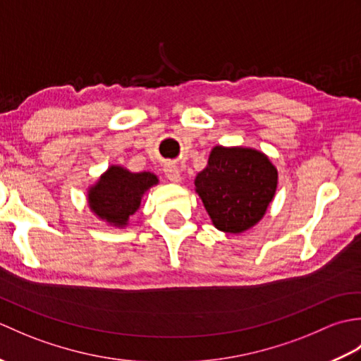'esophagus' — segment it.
Here are the masks:
<instances>
[{
    "instance_id": "34e87169",
    "label": "esophagus",
    "mask_w": 361,
    "mask_h": 361,
    "mask_svg": "<svg viewBox=\"0 0 361 361\" xmlns=\"http://www.w3.org/2000/svg\"><path fill=\"white\" fill-rule=\"evenodd\" d=\"M164 173L169 180H171L172 183H180L181 181V175H180V171L178 167H176L173 163L171 164H166L164 167Z\"/></svg>"
}]
</instances>
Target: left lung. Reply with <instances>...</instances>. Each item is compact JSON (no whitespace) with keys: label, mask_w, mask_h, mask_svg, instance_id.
Listing matches in <instances>:
<instances>
[{"label":"left lung","mask_w":361,"mask_h":361,"mask_svg":"<svg viewBox=\"0 0 361 361\" xmlns=\"http://www.w3.org/2000/svg\"><path fill=\"white\" fill-rule=\"evenodd\" d=\"M278 186V171L265 153L248 147L211 150L208 166L195 176V190L214 226L239 234L264 217Z\"/></svg>","instance_id":"8db88e82"}]
</instances>
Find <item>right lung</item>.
I'll use <instances>...</instances> for the list:
<instances>
[{
  "mask_svg": "<svg viewBox=\"0 0 361 361\" xmlns=\"http://www.w3.org/2000/svg\"><path fill=\"white\" fill-rule=\"evenodd\" d=\"M155 185H158V178L152 172L133 173L122 166H111L90 188V209L106 224L124 228L128 217L140 208L145 190Z\"/></svg>",
  "mask_w": 361,
  "mask_h": 361,
  "instance_id": "obj_1",
  "label": "right lung"
}]
</instances>
